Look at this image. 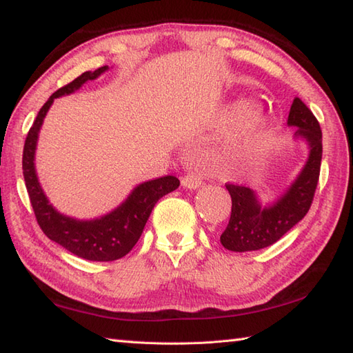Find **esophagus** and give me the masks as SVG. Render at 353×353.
Instances as JSON below:
<instances>
[{
    "instance_id": "esophagus-1",
    "label": "esophagus",
    "mask_w": 353,
    "mask_h": 353,
    "mask_svg": "<svg viewBox=\"0 0 353 353\" xmlns=\"http://www.w3.org/2000/svg\"><path fill=\"white\" fill-rule=\"evenodd\" d=\"M201 182H203V181H201V176L197 174V172H194V171L188 172V174L182 177L183 188H188V190H197V188H200Z\"/></svg>"
}]
</instances>
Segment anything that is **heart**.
Here are the masks:
<instances>
[{
    "mask_svg": "<svg viewBox=\"0 0 353 353\" xmlns=\"http://www.w3.org/2000/svg\"><path fill=\"white\" fill-rule=\"evenodd\" d=\"M221 130L235 132L226 144V157L232 163L243 162L256 154L270 134L267 117L254 112V104L249 100L229 103L219 117Z\"/></svg>",
    "mask_w": 353,
    "mask_h": 353,
    "instance_id": "obj_1",
    "label": "heart"
}]
</instances>
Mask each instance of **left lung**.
<instances>
[{"label": "left lung", "mask_w": 353, "mask_h": 353, "mask_svg": "<svg viewBox=\"0 0 353 353\" xmlns=\"http://www.w3.org/2000/svg\"><path fill=\"white\" fill-rule=\"evenodd\" d=\"M287 124L297 129L294 139L306 142L310 150L308 159L294 182L273 203L262 205L258 194L245 186L226 185L232 197V214L226 230L220 236L224 249L232 252L264 249L281 239L310 211L323 153L320 124L297 97L291 104Z\"/></svg>", "instance_id": "1"}]
</instances>
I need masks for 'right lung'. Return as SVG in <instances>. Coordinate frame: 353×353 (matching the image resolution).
I'll list each match as a JSON object with an SVG mask.
<instances>
[{
	"instance_id": "obj_1",
	"label": "right lung",
	"mask_w": 353,
	"mask_h": 353,
	"mask_svg": "<svg viewBox=\"0 0 353 353\" xmlns=\"http://www.w3.org/2000/svg\"><path fill=\"white\" fill-rule=\"evenodd\" d=\"M109 66H101L95 71H86L71 83L57 89L48 101L41 108L32 129L28 130L22 153V172L27 186L30 201H32L36 220L43 234L51 241L61 244L63 249L88 261H115L125 256L144 230L145 223L152 214L157 200L179 188V179L174 176H163L134 186L121 205L114 211L94 220H77L63 215L50 203L45 196L39 179L36 174L34 154L39 130L54 99L70 95L83 86L86 81L95 80Z\"/></svg>"
}]
</instances>
